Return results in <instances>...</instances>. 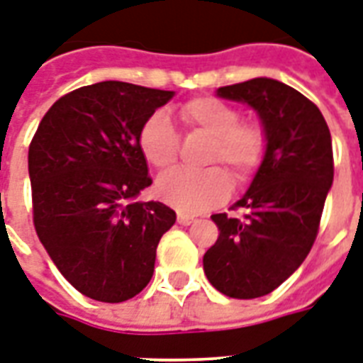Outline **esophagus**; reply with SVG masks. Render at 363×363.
<instances>
[{
  "instance_id": "esophagus-1",
  "label": "esophagus",
  "mask_w": 363,
  "mask_h": 363,
  "mask_svg": "<svg viewBox=\"0 0 363 363\" xmlns=\"http://www.w3.org/2000/svg\"><path fill=\"white\" fill-rule=\"evenodd\" d=\"M177 220H179V225L188 226V225H192L196 218H194L192 215H186V213H179V215H177Z\"/></svg>"
}]
</instances>
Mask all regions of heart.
I'll list each match as a JSON object with an SVG mask.
<instances>
[{
    "instance_id": "1",
    "label": "heart",
    "mask_w": 363,
    "mask_h": 363,
    "mask_svg": "<svg viewBox=\"0 0 363 363\" xmlns=\"http://www.w3.org/2000/svg\"><path fill=\"white\" fill-rule=\"evenodd\" d=\"M179 114L190 129L211 137L206 163L225 165L236 182L249 181L261 167L267 154V135L255 123H242L236 108L213 96H198L184 102ZM138 146L146 162L156 169L173 167L179 154V137L169 116L154 112L140 127ZM156 194L179 211L201 213L228 198L230 179L220 167L177 169L157 179Z\"/></svg>"
}]
</instances>
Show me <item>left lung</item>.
I'll return each instance as SVG.
<instances>
[{"mask_svg": "<svg viewBox=\"0 0 363 363\" xmlns=\"http://www.w3.org/2000/svg\"><path fill=\"white\" fill-rule=\"evenodd\" d=\"M217 96L255 110L267 154L232 206L243 217H211L218 238L203 255V270L226 297L257 298L281 286L311 253L333 182L331 135L316 104L278 79L218 87Z\"/></svg>", "mask_w": 363, "mask_h": 363, "instance_id": "8db88e82", "label": "left lung"}]
</instances>
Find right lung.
<instances>
[{
    "mask_svg": "<svg viewBox=\"0 0 363 363\" xmlns=\"http://www.w3.org/2000/svg\"><path fill=\"white\" fill-rule=\"evenodd\" d=\"M175 91L125 82L85 85L43 116L28 150L34 226L60 274L85 297L121 303L154 274L177 215L137 201L152 184L140 127Z\"/></svg>",
    "mask_w": 363,
    "mask_h": 363,
    "instance_id": "1",
    "label": "right lung"
}]
</instances>
